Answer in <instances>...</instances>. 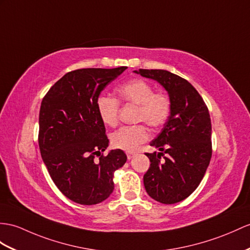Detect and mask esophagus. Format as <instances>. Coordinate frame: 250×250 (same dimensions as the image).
<instances>
[{
    "label": "esophagus",
    "instance_id": "34e87169",
    "mask_svg": "<svg viewBox=\"0 0 250 250\" xmlns=\"http://www.w3.org/2000/svg\"><path fill=\"white\" fill-rule=\"evenodd\" d=\"M136 154L135 153H131V151H127V153H126V156H127V159H128V160H130L131 159V158L133 157V156H135Z\"/></svg>",
    "mask_w": 250,
    "mask_h": 250
}]
</instances>
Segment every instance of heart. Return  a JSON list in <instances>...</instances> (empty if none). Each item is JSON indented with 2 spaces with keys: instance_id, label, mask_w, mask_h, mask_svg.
I'll list each match as a JSON object with an SVG mask.
<instances>
[{
  "instance_id": "1",
  "label": "heart",
  "mask_w": 250,
  "mask_h": 250,
  "mask_svg": "<svg viewBox=\"0 0 250 250\" xmlns=\"http://www.w3.org/2000/svg\"><path fill=\"white\" fill-rule=\"evenodd\" d=\"M154 86L142 78H132L118 87L120 101L125 104L136 105L138 107L136 119L145 122L153 128H158L166 124L172 110V102L169 96L154 91ZM97 112L101 120L110 127L118 125L120 103L114 97L100 95L96 101ZM149 131L144 124L122 127L111 137L114 147L126 151H132L138 146L147 141Z\"/></svg>"
}]
</instances>
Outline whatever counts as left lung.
Here are the masks:
<instances>
[{"mask_svg": "<svg viewBox=\"0 0 250 250\" xmlns=\"http://www.w3.org/2000/svg\"><path fill=\"white\" fill-rule=\"evenodd\" d=\"M157 81L172 102L169 118L150 146L161 153H146L150 161L143 182L148 195L161 204L186 199L203 180L212 156L208 107L187 79L166 70L135 71Z\"/></svg>", "mask_w": 250, "mask_h": 250, "instance_id": "left-lung-1", "label": "left lung"}]
</instances>
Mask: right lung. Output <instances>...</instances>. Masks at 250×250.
Segmentation results:
<instances>
[{
  "mask_svg": "<svg viewBox=\"0 0 250 250\" xmlns=\"http://www.w3.org/2000/svg\"><path fill=\"white\" fill-rule=\"evenodd\" d=\"M126 69L71 71L41 102L38 142L42 160L59 191L74 203L104 202L113 192V173L127 160L122 149L103 154L109 140L96 108L102 91Z\"/></svg>",
  "mask_w": 250,
  "mask_h": 250,
  "instance_id": "right-lung-1",
  "label": "right lung"
}]
</instances>
